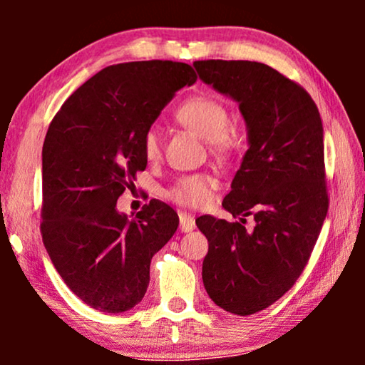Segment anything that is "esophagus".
I'll use <instances>...</instances> for the list:
<instances>
[{
    "instance_id": "1",
    "label": "esophagus",
    "mask_w": 365,
    "mask_h": 365,
    "mask_svg": "<svg viewBox=\"0 0 365 365\" xmlns=\"http://www.w3.org/2000/svg\"><path fill=\"white\" fill-rule=\"evenodd\" d=\"M194 227H196V219H194L191 214H187V212L179 214V229H181L182 232L192 231Z\"/></svg>"
}]
</instances>
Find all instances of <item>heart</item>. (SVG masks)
Segmentation results:
<instances>
[{
    "instance_id": "b5f03b06",
    "label": "heart",
    "mask_w": 365,
    "mask_h": 365,
    "mask_svg": "<svg viewBox=\"0 0 365 365\" xmlns=\"http://www.w3.org/2000/svg\"><path fill=\"white\" fill-rule=\"evenodd\" d=\"M174 118L182 126L192 129L211 144L217 156H227L236 146L231 129L229 109L217 99L209 96H192L174 111ZM143 153L149 161L161 156V133L156 126H149L143 136ZM216 179L209 174H191L179 178L166 191L164 197L184 207H201L211 201Z\"/></svg>"
}]
</instances>
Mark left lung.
Here are the masks:
<instances>
[{"mask_svg":"<svg viewBox=\"0 0 365 365\" xmlns=\"http://www.w3.org/2000/svg\"><path fill=\"white\" fill-rule=\"evenodd\" d=\"M199 78L239 103L249 149L222 207L241 221L201 216L202 282L214 304L251 316L281 299L307 266L329 209L324 129L306 89L256 61H194ZM255 227H245V217Z\"/></svg>","mask_w":365,"mask_h":365,"instance_id":"left-lung-1","label":"left lung"}]
</instances>
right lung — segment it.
Wrapping results in <instances>:
<instances>
[{"label": "right lung", "mask_w": 365, "mask_h": 365, "mask_svg": "<svg viewBox=\"0 0 365 365\" xmlns=\"http://www.w3.org/2000/svg\"><path fill=\"white\" fill-rule=\"evenodd\" d=\"M186 63L113 64L69 96L43 144L41 236L53 266L89 307L118 314L141 302L151 259L179 226L153 199L128 219L118 197L146 169L144 131L174 93L196 83Z\"/></svg>", "instance_id": "obj_1"}]
</instances>
